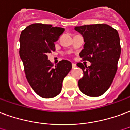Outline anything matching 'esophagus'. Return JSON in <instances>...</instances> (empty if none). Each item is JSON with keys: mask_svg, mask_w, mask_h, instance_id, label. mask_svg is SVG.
Masks as SVG:
<instances>
[{"mask_svg": "<svg viewBox=\"0 0 130 130\" xmlns=\"http://www.w3.org/2000/svg\"><path fill=\"white\" fill-rule=\"evenodd\" d=\"M72 68H73V69L77 67V65H76V64H74V63H72Z\"/></svg>", "mask_w": 130, "mask_h": 130, "instance_id": "obj_1", "label": "esophagus"}]
</instances>
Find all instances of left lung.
<instances>
[{"label": "left lung", "instance_id": "obj_1", "mask_svg": "<svg viewBox=\"0 0 130 130\" xmlns=\"http://www.w3.org/2000/svg\"><path fill=\"white\" fill-rule=\"evenodd\" d=\"M74 29L84 38V49L79 56L91 62L82 68L84 76L79 80L80 91L88 96H101L109 89L118 69L121 48L118 32L105 24H90L75 27Z\"/></svg>", "mask_w": 130, "mask_h": 130}]
</instances>
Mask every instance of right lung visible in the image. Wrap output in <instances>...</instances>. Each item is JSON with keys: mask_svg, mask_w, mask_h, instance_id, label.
<instances>
[{"mask_svg": "<svg viewBox=\"0 0 130 130\" xmlns=\"http://www.w3.org/2000/svg\"><path fill=\"white\" fill-rule=\"evenodd\" d=\"M63 28L51 24H33L20 37V56L26 78L33 90L42 98H53L60 93L62 82L72 69V63L62 60L53 68L48 53L56 50L54 43L64 32Z\"/></svg>", "mask_w": 130, "mask_h": 130, "instance_id": "1", "label": "right lung"}]
</instances>
